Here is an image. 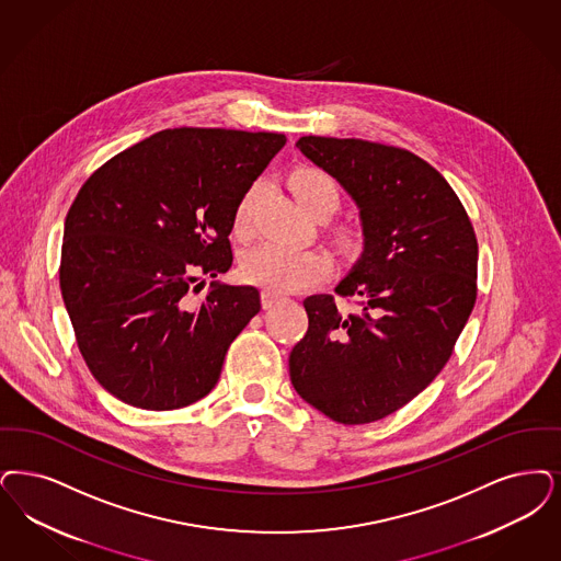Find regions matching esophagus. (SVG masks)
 <instances>
[{
    "instance_id": "34e87169",
    "label": "esophagus",
    "mask_w": 561,
    "mask_h": 561,
    "mask_svg": "<svg viewBox=\"0 0 561 561\" xmlns=\"http://www.w3.org/2000/svg\"><path fill=\"white\" fill-rule=\"evenodd\" d=\"M279 300H282V294H277V291H261V305H263V309H271V307L277 305Z\"/></svg>"
}]
</instances>
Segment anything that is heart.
<instances>
[{"instance_id":"b5f03b06","label":"heart","mask_w":561,"mask_h":561,"mask_svg":"<svg viewBox=\"0 0 561 561\" xmlns=\"http://www.w3.org/2000/svg\"><path fill=\"white\" fill-rule=\"evenodd\" d=\"M263 190L261 181H254L240 196L233 210V231L247 236L252 227L254 204ZM291 190L298 202L311 215H332L340 206V187L336 180L314 167H305L294 173ZM240 277L271 291L305 290L325 282L332 271L334 261L328 252L319 248H291L277 242H263L248 248L240 256Z\"/></svg>"}]
</instances>
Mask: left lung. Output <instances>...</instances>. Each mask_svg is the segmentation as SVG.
I'll list each match as a JSON object with an SVG mask.
<instances>
[{"label": "left lung", "mask_w": 561, "mask_h": 561, "mask_svg": "<svg viewBox=\"0 0 561 561\" xmlns=\"http://www.w3.org/2000/svg\"><path fill=\"white\" fill-rule=\"evenodd\" d=\"M296 148L360 208L365 248L332 294L305 298L309 330L291 348L296 392L344 426L415 399L453 355L476 305L478 240L447 180L413 152L307 135Z\"/></svg>", "instance_id": "obj_1"}]
</instances>
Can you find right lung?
<instances>
[{
    "mask_svg": "<svg viewBox=\"0 0 561 561\" xmlns=\"http://www.w3.org/2000/svg\"><path fill=\"white\" fill-rule=\"evenodd\" d=\"M284 146V134L164 129L81 185L60 290L91 376L118 401L171 411L215 388L261 294L210 284L194 300L193 284L231 267L236 204Z\"/></svg>",
    "mask_w": 561,
    "mask_h": 561,
    "instance_id": "right-lung-1",
    "label": "right lung"
}]
</instances>
